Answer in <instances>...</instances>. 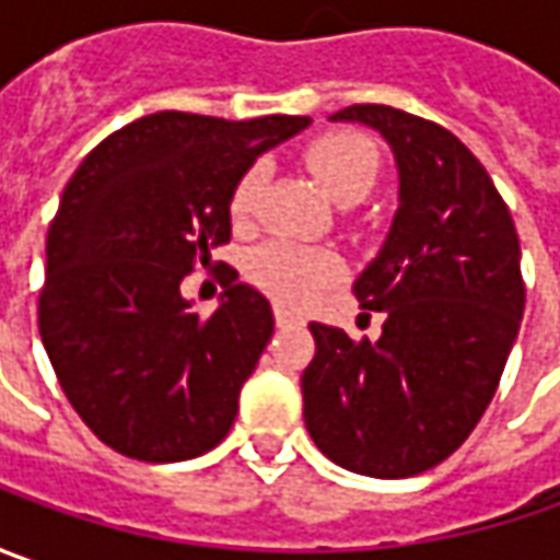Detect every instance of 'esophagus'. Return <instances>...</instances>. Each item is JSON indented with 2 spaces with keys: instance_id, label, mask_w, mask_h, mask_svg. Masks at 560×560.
I'll return each instance as SVG.
<instances>
[{
  "instance_id": "1",
  "label": "esophagus",
  "mask_w": 560,
  "mask_h": 560,
  "mask_svg": "<svg viewBox=\"0 0 560 560\" xmlns=\"http://www.w3.org/2000/svg\"><path fill=\"white\" fill-rule=\"evenodd\" d=\"M273 320H277V327H299V324H305L302 312L287 308V305H277V308H273Z\"/></svg>"
}]
</instances>
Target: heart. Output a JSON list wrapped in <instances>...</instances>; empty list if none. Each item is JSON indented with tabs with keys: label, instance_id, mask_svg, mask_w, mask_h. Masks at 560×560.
Listing matches in <instances>:
<instances>
[{
	"label": "heart",
	"instance_id": "obj_1",
	"mask_svg": "<svg viewBox=\"0 0 560 560\" xmlns=\"http://www.w3.org/2000/svg\"><path fill=\"white\" fill-rule=\"evenodd\" d=\"M305 162L312 167L320 189L342 202H361L376 180V149L374 142L358 133H327L305 149ZM261 189V167H248L233 186L230 214L233 221H246L255 208ZM339 273V261L330 252L312 246H299L287 240H273L258 246L248 255V277L283 302H308Z\"/></svg>",
	"mask_w": 560,
	"mask_h": 560
}]
</instances>
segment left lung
Here are the masks:
<instances>
[{
    "instance_id": "8db88e82",
    "label": "left lung",
    "mask_w": 560,
    "mask_h": 560,
    "mask_svg": "<svg viewBox=\"0 0 560 560\" xmlns=\"http://www.w3.org/2000/svg\"><path fill=\"white\" fill-rule=\"evenodd\" d=\"M330 120L376 130L398 205L355 295L383 314L374 342L308 324L305 427L339 467L401 480L445 462L495 396L524 317L521 243L486 167L455 133L389 105Z\"/></svg>"
}]
</instances>
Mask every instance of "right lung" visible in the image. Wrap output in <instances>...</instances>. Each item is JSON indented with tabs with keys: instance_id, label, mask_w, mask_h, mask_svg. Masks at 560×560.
Returning a JSON list of instances; mask_svg holds the SVG:
<instances>
[{
	"instance_id": "obj_1",
	"label": "right lung",
	"mask_w": 560,
	"mask_h": 560,
	"mask_svg": "<svg viewBox=\"0 0 560 560\" xmlns=\"http://www.w3.org/2000/svg\"><path fill=\"white\" fill-rule=\"evenodd\" d=\"M308 124L159 112L98 142L65 186L39 336L77 415L120 455L186 462L230 433L273 312L233 268L208 320L180 283L230 240L236 180Z\"/></svg>"
}]
</instances>
